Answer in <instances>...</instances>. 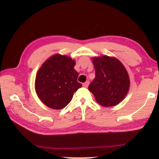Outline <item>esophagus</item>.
<instances>
[{"label": "esophagus", "mask_w": 159, "mask_h": 159, "mask_svg": "<svg viewBox=\"0 0 159 159\" xmlns=\"http://www.w3.org/2000/svg\"><path fill=\"white\" fill-rule=\"evenodd\" d=\"M89 81H86L84 84H83V86L86 88L88 87V86H89Z\"/></svg>", "instance_id": "esophagus-1"}]
</instances>
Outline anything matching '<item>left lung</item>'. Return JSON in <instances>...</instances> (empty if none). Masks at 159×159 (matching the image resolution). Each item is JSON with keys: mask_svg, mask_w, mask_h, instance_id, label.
Segmentation results:
<instances>
[{"mask_svg": "<svg viewBox=\"0 0 159 159\" xmlns=\"http://www.w3.org/2000/svg\"><path fill=\"white\" fill-rule=\"evenodd\" d=\"M96 77L89 90L103 106L117 105L125 98L129 89V74L116 58L104 56L93 58Z\"/></svg>", "mask_w": 159, "mask_h": 159, "instance_id": "obj_1", "label": "left lung"}]
</instances>
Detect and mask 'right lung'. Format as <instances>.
<instances>
[{"label": "right lung", "mask_w": 159, "mask_h": 159, "mask_svg": "<svg viewBox=\"0 0 159 159\" xmlns=\"http://www.w3.org/2000/svg\"><path fill=\"white\" fill-rule=\"evenodd\" d=\"M74 66L75 61L58 54L42 65L35 78V91L45 105L62 109L70 103L73 93L82 86Z\"/></svg>", "instance_id": "add662e5"}]
</instances>
